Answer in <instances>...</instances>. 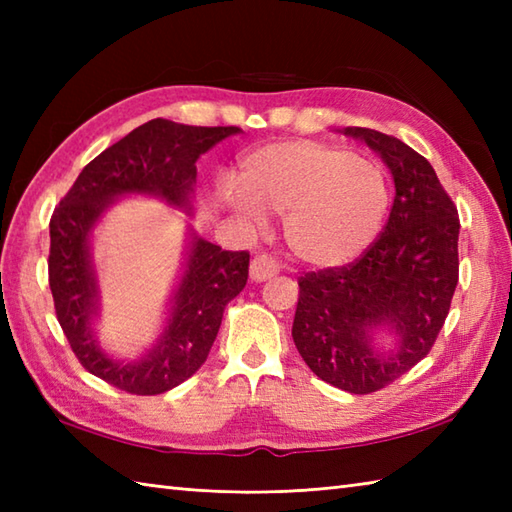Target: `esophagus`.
Segmentation results:
<instances>
[{
  "instance_id": "34e87169",
  "label": "esophagus",
  "mask_w": 512,
  "mask_h": 512,
  "mask_svg": "<svg viewBox=\"0 0 512 512\" xmlns=\"http://www.w3.org/2000/svg\"><path fill=\"white\" fill-rule=\"evenodd\" d=\"M279 273V264L275 262L273 257L268 255H257L253 262H250V281H255V284H262V281L273 279Z\"/></svg>"
}]
</instances>
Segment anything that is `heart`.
Masks as SVG:
<instances>
[{"mask_svg":"<svg viewBox=\"0 0 512 512\" xmlns=\"http://www.w3.org/2000/svg\"><path fill=\"white\" fill-rule=\"evenodd\" d=\"M239 189L222 184L217 200L239 222L259 228L264 213H284V237L301 262L330 268L352 262L374 242L389 213L383 167L321 140H286L239 162Z\"/></svg>","mask_w":512,"mask_h":512,"instance_id":"heart-1","label":"heart"}]
</instances>
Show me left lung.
Wrapping results in <instances>:
<instances>
[{
	"mask_svg": "<svg viewBox=\"0 0 512 512\" xmlns=\"http://www.w3.org/2000/svg\"><path fill=\"white\" fill-rule=\"evenodd\" d=\"M345 136L383 158L396 187L385 231L361 259L299 279L292 339L325 383L372 394L429 354L458 286V209L418 151L367 127ZM385 329L389 348L375 343Z\"/></svg>",
	"mask_w": 512,
	"mask_h": 512,
	"instance_id": "left-lung-1",
	"label": "left lung"
}]
</instances>
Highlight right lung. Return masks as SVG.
Masks as SVG:
<instances>
[{
    "instance_id": "obj_1",
    "label": "right lung",
    "mask_w": 512,
    "mask_h": 512,
    "mask_svg": "<svg viewBox=\"0 0 512 512\" xmlns=\"http://www.w3.org/2000/svg\"><path fill=\"white\" fill-rule=\"evenodd\" d=\"M239 132V127H193L154 118L96 156L52 213L48 277L63 334L90 374L127 394H165L198 372L220 330L226 303L246 286L250 255L222 250L189 228L182 275L158 339L136 358H118L103 350L94 332L101 310L92 259L94 228L127 195L158 198L191 215L195 162Z\"/></svg>"
}]
</instances>
